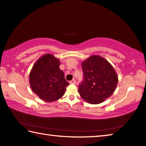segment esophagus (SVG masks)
Masks as SVG:
<instances>
[{"instance_id":"34e87169","label":"esophagus","mask_w":146,"mask_h":146,"mask_svg":"<svg viewBox=\"0 0 146 146\" xmlns=\"http://www.w3.org/2000/svg\"><path fill=\"white\" fill-rule=\"evenodd\" d=\"M69 83L70 84H75V83H76V81H75V79H72L71 80H70V81H69Z\"/></svg>"}]
</instances>
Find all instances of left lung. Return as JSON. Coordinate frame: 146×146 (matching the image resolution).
<instances>
[{"label":"left lung","mask_w":146,"mask_h":146,"mask_svg":"<svg viewBox=\"0 0 146 146\" xmlns=\"http://www.w3.org/2000/svg\"><path fill=\"white\" fill-rule=\"evenodd\" d=\"M83 80L78 86L82 98L98 104L111 96L118 77L110 63L99 56H92L82 63Z\"/></svg>","instance_id":"left-lung-1"}]
</instances>
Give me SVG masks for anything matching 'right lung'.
<instances>
[{
    "label": "right lung",
    "mask_w": 146,
    "mask_h": 146,
    "mask_svg": "<svg viewBox=\"0 0 146 146\" xmlns=\"http://www.w3.org/2000/svg\"><path fill=\"white\" fill-rule=\"evenodd\" d=\"M60 62L52 54L42 56L33 67L29 75L32 90L47 102L57 100L66 92L69 82L60 69Z\"/></svg>",
    "instance_id": "1"
}]
</instances>
